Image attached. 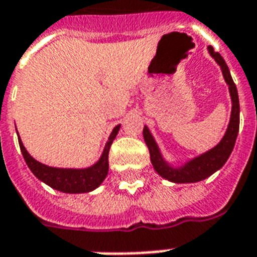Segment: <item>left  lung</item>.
<instances>
[{
    "label": "left lung",
    "mask_w": 257,
    "mask_h": 257,
    "mask_svg": "<svg viewBox=\"0 0 257 257\" xmlns=\"http://www.w3.org/2000/svg\"><path fill=\"white\" fill-rule=\"evenodd\" d=\"M208 53L211 54V57L217 62L220 69L223 72V77L227 82L228 89H229V96L232 101L231 117L228 122V128L224 133L223 139L220 140L217 145L213 148L201 153L199 156L193 157L191 160L185 161L180 167H173L165 160L163 153H161L159 145H157L155 137L149 131V128L145 125L143 129L145 144L149 149L151 155V163H152L155 171L163 177V179L172 181L176 184H188V183H197L201 180L207 179L215 172L219 171L225 163L228 157L231 156L233 147H235L236 137L239 133V124H240V105H239V94L236 89L235 82L232 80L229 69L227 64L224 61V58L220 56V53L215 52L212 46H208Z\"/></svg>",
    "instance_id": "8db88e82"
}]
</instances>
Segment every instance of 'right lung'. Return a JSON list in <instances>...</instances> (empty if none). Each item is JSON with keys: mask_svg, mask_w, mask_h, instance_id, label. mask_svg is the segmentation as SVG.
<instances>
[{"mask_svg": "<svg viewBox=\"0 0 257 257\" xmlns=\"http://www.w3.org/2000/svg\"><path fill=\"white\" fill-rule=\"evenodd\" d=\"M121 125H116L113 128L112 133L109 135V139L104 147L102 155L93 165L88 168H56L49 167L37 161L30 156L29 152L22 144L21 139L18 136V144L21 148L22 156L25 159L29 169L33 172V175L42 183L49 185L56 191L64 192V193H86V192L94 191L101 185L106 175H108L109 161L108 155L113 140L116 139L117 133L120 131ZM18 135V132H17Z\"/></svg>", "mask_w": 257, "mask_h": 257, "instance_id": "add662e5", "label": "right lung"}]
</instances>
